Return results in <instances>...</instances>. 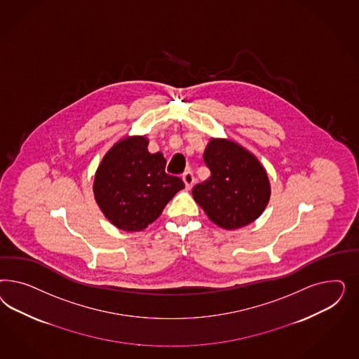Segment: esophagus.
Returning a JSON list of instances; mask_svg holds the SVG:
<instances>
[{"label": "esophagus", "mask_w": 359, "mask_h": 359, "mask_svg": "<svg viewBox=\"0 0 359 359\" xmlns=\"http://www.w3.org/2000/svg\"><path fill=\"white\" fill-rule=\"evenodd\" d=\"M182 177H183V182L185 183V188L191 189L192 185L195 183V176H194V174L191 171H187Z\"/></svg>", "instance_id": "esophagus-1"}]
</instances>
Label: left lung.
I'll return each mask as SVG.
<instances>
[{"mask_svg": "<svg viewBox=\"0 0 359 359\" xmlns=\"http://www.w3.org/2000/svg\"><path fill=\"white\" fill-rule=\"evenodd\" d=\"M210 176L192 189L196 203L219 228L246 226L267 207L271 188L261 162L241 144L212 138L204 151Z\"/></svg>", "mask_w": 359, "mask_h": 359, "instance_id": "8db88e82", "label": "left lung"}]
</instances>
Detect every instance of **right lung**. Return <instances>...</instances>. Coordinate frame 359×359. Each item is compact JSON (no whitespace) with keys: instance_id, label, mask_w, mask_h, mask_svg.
Returning a JSON list of instances; mask_svg holds the SVG:
<instances>
[{"instance_id":"obj_1","label":"right lung","mask_w":359,"mask_h":359,"mask_svg":"<svg viewBox=\"0 0 359 359\" xmlns=\"http://www.w3.org/2000/svg\"><path fill=\"white\" fill-rule=\"evenodd\" d=\"M147 144L146 137L121 140L105 154L95 175L98 207L114 226L126 231L147 228L184 188L180 177L165 174L163 154H150Z\"/></svg>"}]
</instances>
